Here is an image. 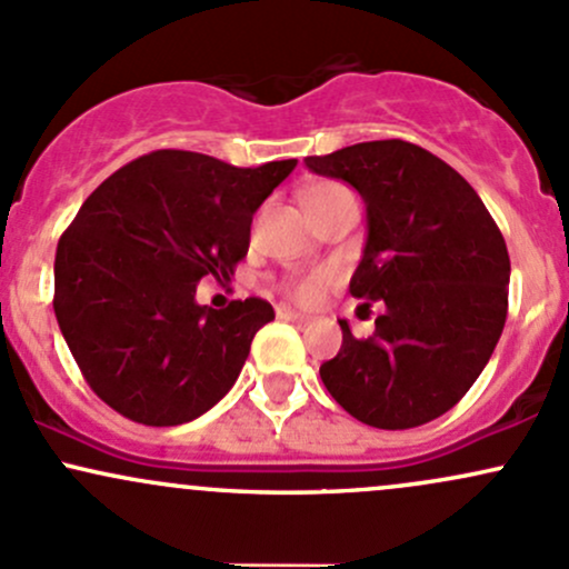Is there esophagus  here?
<instances>
[{"label": "esophagus", "mask_w": 569, "mask_h": 569, "mask_svg": "<svg viewBox=\"0 0 569 569\" xmlns=\"http://www.w3.org/2000/svg\"><path fill=\"white\" fill-rule=\"evenodd\" d=\"M278 318H283V321H295V323H308L310 321L308 316L295 313V310H289V308H278Z\"/></svg>", "instance_id": "obj_1"}]
</instances>
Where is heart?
<instances>
[{
	"label": "heart",
	"instance_id": "obj_1",
	"mask_svg": "<svg viewBox=\"0 0 569 569\" xmlns=\"http://www.w3.org/2000/svg\"><path fill=\"white\" fill-rule=\"evenodd\" d=\"M340 193H351V191H348L346 186H340V183H318V186H310V189L305 191L302 202H305V208H313V204L327 202V199L340 197ZM329 280H332V274H329V272L299 274V278L286 280L283 291L299 305H313L316 299L321 297L323 286H329Z\"/></svg>",
	"mask_w": 569,
	"mask_h": 569
}]
</instances>
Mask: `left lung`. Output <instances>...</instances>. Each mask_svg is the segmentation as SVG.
Wrapping results in <instances>:
<instances>
[{
  "label": "left lung",
  "mask_w": 569,
  "mask_h": 569,
  "mask_svg": "<svg viewBox=\"0 0 569 569\" xmlns=\"http://www.w3.org/2000/svg\"><path fill=\"white\" fill-rule=\"evenodd\" d=\"M305 164L365 199L367 246L351 295L383 308L370 337L340 321L323 386L378 429L448 413L483 372L508 316L510 256L495 218L453 167L413 142H356Z\"/></svg>",
  "instance_id": "obj_1"
}]
</instances>
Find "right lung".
Listing matches in <instances>:
<instances>
[{
    "mask_svg": "<svg viewBox=\"0 0 569 569\" xmlns=\"http://www.w3.org/2000/svg\"><path fill=\"white\" fill-rule=\"evenodd\" d=\"M295 167L167 148L86 199L56 248L53 310L86 383L116 413L178 427L232 389L274 310L259 297L213 310L197 283L234 274L253 213Z\"/></svg>",
    "mask_w": 569,
    "mask_h": 569,
    "instance_id": "add662e5",
    "label": "right lung"
}]
</instances>
